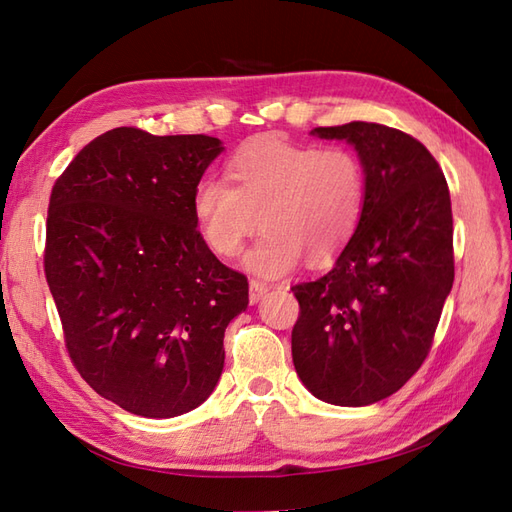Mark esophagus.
<instances>
[{
  "instance_id": "esophagus-1",
  "label": "esophagus",
  "mask_w": 512,
  "mask_h": 512,
  "mask_svg": "<svg viewBox=\"0 0 512 512\" xmlns=\"http://www.w3.org/2000/svg\"><path fill=\"white\" fill-rule=\"evenodd\" d=\"M267 292H269L267 284H262L258 280H252L250 282V303H258L262 297H265Z\"/></svg>"
}]
</instances>
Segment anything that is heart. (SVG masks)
I'll return each mask as SVG.
<instances>
[{
    "mask_svg": "<svg viewBox=\"0 0 512 512\" xmlns=\"http://www.w3.org/2000/svg\"><path fill=\"white\" fill-rule=\"evenodd\" d=\"M228 177L232 185L220 179L196 185V228L215 256L232 258L260 226L262 235L241 265L265 280L290 273L301 258L329 265L359 228L365 175L344 147L260 136L232 156Z\"/></svg>",
    "mask_w": 512,
    "mask_h": 512,
    "instance_id": "obj_1",
    "label": "heart"
}]
</instances>
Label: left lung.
Listing matches in <instances>:
<instances>
[{"mask_svg":"<svg viewBox=\"0 0 512 512\" xmlns=\"http://www.w3.org/2000/svg\"><path fill=\"white\" fill-rule=\"evenodd\" d=\"M312 134L354 147L365 205L333 269L292 286V363L314 397L359 408L399 391L431 348L455 280L451 194L406 132L350 121Z\"/></svg>","mask_w":512,"mask_h":512,"instance_id":"8db88e82","label":"left lung"}]
</instances>
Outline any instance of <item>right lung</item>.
<instances>
[{"label":"right lung","mask_w":512,"mask_h":512,"mask_svg":"<svg viewBox=\"0 0 512 512\" xmlns=\"http://www.w3.org/2000/svg\"><path fill=\"white\" fill-rule=\"evenodd\" d=\"M224 151L205 134L115 128L51 192L44 273L66 348L98 395L147 418L198 408L224 369V331L247 309L245 275L196 230L192 196Z\"/></svg>","instance_id":"obj_1"}]
</instances>
